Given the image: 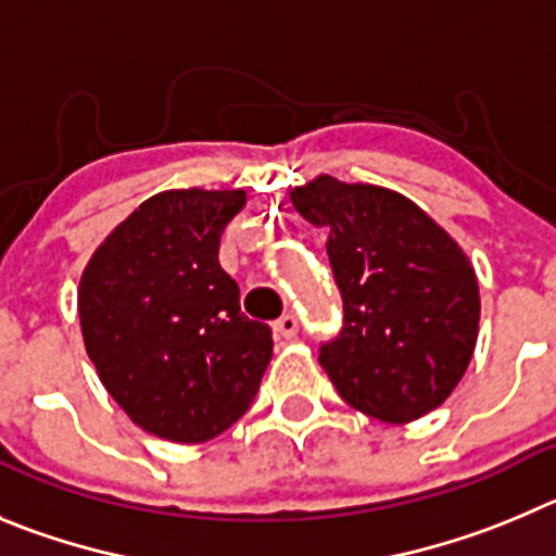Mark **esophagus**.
<instances>
[{
    "label": "esophagus",
    "instance_id": "34e87169",
    "mask_svg": "<svg viewBox=\"0 0 556 556\" xmlns=\"http://www.w3.org/2000/svg\"><path fill=\"white\" fill-rule=\"evenodd\" d=\"M274 331H277L279 337H285V340H290V337L299 334V318H295L293 313H285L282 318L274 320Z\"/></svg>",
    "mask_w": 556,
    "mask_h": 556
}]
</instances>
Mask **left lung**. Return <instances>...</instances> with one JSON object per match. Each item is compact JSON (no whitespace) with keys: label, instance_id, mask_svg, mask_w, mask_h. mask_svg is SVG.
<instances>
[{"label":"left lung","instance_id":"8db88e82","mask_svg":"<svg viewBox=\"0 0 556 556\" xmlns=\"http://www.w3.org/2000/svg\"><path fill=\"white\" fill-rule=\"evenodd\" d=\"M309 225L329 227L342 326L318 362L340 397L381 422L433 412L469 367L480 324L464 249L397 191L320 175L290 194Z\"/></svg>","mask_w":556,"mask_h":556}]
</instances>
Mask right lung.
Returning a JSON list of instances; mask_svg holds the SVG:
<instances>
[{
    "label": "right lung",
    "instance_id": "1",
    "mask_svg": "<svg viewBox=\"0 0 556 556\" xmlns=\"http://www.w3.org/2000/svg\"><path fill=\"white\" fill-rule=\"evenodd\" d=\"M241 189L150 197L96 249L79 282L87 354L142 430L178 444L225 433L252 406L271 329L241 313L219 266Z\"/></svg>",
    "mask_w": 556,
    "mask_h": 556
}]
</instances>
